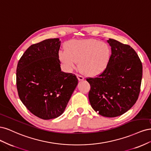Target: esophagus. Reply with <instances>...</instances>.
<instances>
[{"instance_id": "1", "label": "esophagus", "mask_w": 151, "mask_h": 151, "mask_svg": "<svg viewBox=\"0 0 151 151\" xmlns=\"http://www.w3.org/2000/svg\"><path fill=\"white\" fill-rule=\"evenodd\" d=\"M77 79H78V80H79V81H83V80L84 79V77H83V76H82L79 75V74H77Z\"/></svg>"}]
</instances>
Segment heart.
I'll list each match as a JSON object with an SVG mask.
<instances>
[{
	"label": "heart",
	"instance_id": "obj_1",
	"mask_svg": "<svg viewBox=\"0 0 151 151\" xmlns=\"http://www.w3.org/2000/svg\"><path fill=\"white\" fill-rule=\"evenodd\" d=\"M111 55V49L107 43L96 39H83L68 42L65 50H60L58 56L67 71L75 68L78 62L81 72L94 76L106 68Z\"/></svg>",
	"mask_w": 151,
	"mask_h": 151
}]
</instances>
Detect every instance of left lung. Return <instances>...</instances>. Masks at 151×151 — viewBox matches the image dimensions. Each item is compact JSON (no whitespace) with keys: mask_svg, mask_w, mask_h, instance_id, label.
<instances>
[{"mask_svg":"<svg viewBox=\"0 0 151 151\" xmlns=\"http://www.w3.org/2000/svg\"><path fill=\"white\" fill-rule=\"evenodd\" d=\"M110 60L101 74L86 81L91 86L89 100L94 110L106 117L120 116L139 98L142 65L130 46L109 38Z\"/></svg>","mask_w":151,"mask_h":151,"instance_id":"1","label":"left lung"}]
</instances>
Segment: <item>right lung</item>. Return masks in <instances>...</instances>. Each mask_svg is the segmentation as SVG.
<instances>
[{"label":"right lung","instance_id":"obj_1","mask_svg":"<svg viewBox=\"0 0 151 151\" xmlns=\"http://www.w3.org/2000/svg\"><path fill=\"white\" fill-rule=\"evenodd\" d=\"M59 38L32 45L18 62L16 84L22 103L43 120L60 116L78 84L74 74L61 71Z\"/></svg>","mask_w":151,"mask_h":151}]
</instances>
